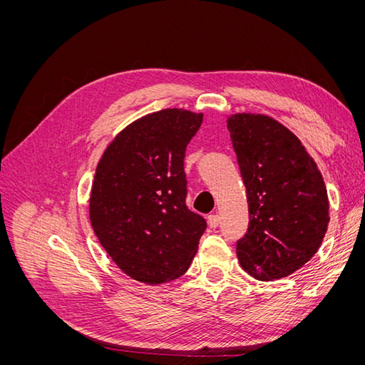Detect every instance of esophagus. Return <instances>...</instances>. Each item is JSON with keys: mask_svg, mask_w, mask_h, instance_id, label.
Masks as SVG:
<instances>
[{"mask_svg": "<svg viewBox=\"0 0 365 365\" xmlns=\"http://www.w3.org/2000/svg\"><path fill=\"white\" fill-rule=\"evenodd\" d=\"M207 222H208V227L210 228H216L217 225H219V216L217 215H210L208 217H207Z\"/></svg>", "mask_w": 365, "mask_h": 365, "instance_id": "esophagus-1", "label": "esophagus"}]
</instances>
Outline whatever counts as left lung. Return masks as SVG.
<instances>
[{
    "label": "left lung",
    "instance_id": "8db88e82",
    "mask_svg": "<svg viewBox=\"0 0 365 365\" xmlns=\"http://www.w3.org/2000/svg\"><path fill=\"white\" fill-rule=\"evenodd\" d=\"M250 225L237 242L240 267L251 277H288L314 257L329 225L322 172L302 141L268 115L239 113L227 120Z\"/></svg>",
    "mask_w": 365,
    "mask_h": 365
}]
</instances>
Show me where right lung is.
<instances>
[{"label": "right lung", "mask_w": 365, "mask_h": 365, "mask_svg": "<svg viewBox=\"0 0 365 365\" xmlns=\"http://www.w3.org/2000/svg\"><path fill=\"white\" fill-rule=\"evenodd\" d=\"M202 114L168 108L132 121L97 164L90 220L101 245L130 279L161 284L189 269L207 228L185 205V148Z\"/></svg>", "instance_id": "1"}]
</instances>
